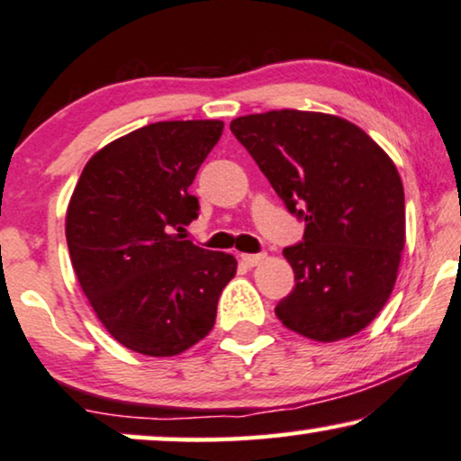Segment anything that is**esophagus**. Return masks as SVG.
<instances>
[{
	"instance_id": "esophagus-1",
	"label": "esophagus",
	"mask_w": 461,
	"mask_h": 461,
	"mask_svg": "<svg viewBox=\"0 0 461 461\" xmlns=\"http://www.w3.org/2000/svg\"><path fill=\"white\" fill-rule=\"evenodd\" d=\"M240 259H242L244 266L255 267V266H259V263H261L263 259H266V253H257V255H240Z\"/></svg>"
}]
</instances>
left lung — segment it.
<instances>
[{
    "label": "left lung",
    "mask_w": 461,
    "mask_h": 461,
    "mask_svg": "<svg viewBox=\"0 0 461 461\" xmlns=\"http://www.w3.org/2000/svg\"><path fill=\"white\" fill-rule=\"evenodd\" d=\"M288 212L305 221L286 247L294 288L276 305L286 329L346 339L379 314L404 249V192L394 162L352 122L329 113H253L230 124Z\"/></svg>",
    "instance_id": "obj_1"
}]
</instances>
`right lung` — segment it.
I'll list each match as a JSON object with an SVG mask.
<instances>
[{
  "mask_svg": "<svg viewBox=\"0 0 461 461\" xmlns=\"http://www.w3.org/2000/svg\"><path fill=\"white\" fill-rule=\"evenodd\" d=\"M221 132L219 120L147 124L96 151L73 189V269L103 327L132 352L175 356L204 339L234 278V257L176 234L198 219L189 185Z\"/></svg>",
  "mask_w": 461,
  "mask_h": 461,
  "instance_id": "right-lung-1",
  "label": "right lung"
}]
</instances>
